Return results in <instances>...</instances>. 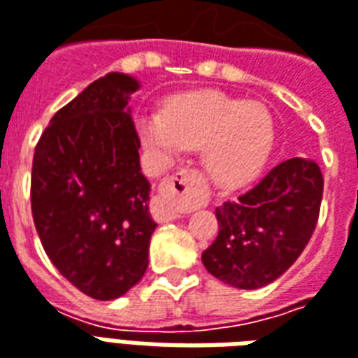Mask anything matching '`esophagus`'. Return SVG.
I'll return each instance as SVG.
<instances>
[{
  "mask_svg": "<svg viewBox=\"0 0 358 358\" xmlns=\"http://www.w3.org/2000/svg\"><path fill=\"white\" fill-rule=\"evenodd\" d=\"M162 197L155 203L153 213L161 222L174 221L180 217V209L203 205V180L196 171H184L162 182Z\"/></svg>",
  "mask_w": 358,
  "mask_h": 358,
  "instance_id": "obj_1",
  "label": "esophagus"
}]
</instances>
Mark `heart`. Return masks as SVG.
<instances>
[{"label": "heart", "instance_id": "1", "mask_svg": "<svg viewBox=\"0 0 358 358\" xmlns=\"http://www.w3.org/2000/svg\"><path fill=\"white\" fill-rule=\"evenodd\" d=\"M136 131L159 164L182 151L201 149L205 174L221 189L254 182L275 147V118L259 102L222 92H192L172 99L161 112H139Z\"/></svg>", "mask_w": 358, "mask_h": 358}]
</instances>
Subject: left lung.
<instances>
[{
  "label": "left lung",
  "instance_id": "left-lung-1",
  "mask_svg": "<svg viewBox=\"0 0 358 358\" xmlns=\"http://www.w3.org/2000/svg\"><path fill=\"white\" fill-rule=\"evenodd\" d=\"M322 192L324 178L312 159L279 162L238 199L215 209L219 234L201 254L205 269L246 291L273 283L306 248Z\"/></svg>",
  "mask_w": 358,
  "mask_h": 358
}]
</instances>
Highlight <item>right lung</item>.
<instances>
[{
	"label": "right lung",
	"mask_w": 358,
	"mask_h": 358,
	"mask_svg": "<svg viewBox=\"0 0 358 358\" xmlns=\"http://www.w3.org/2000/svg\"><path fill=\"white\" fill-rule=\"evenodd\" d=\"M141 83L112 71L57 110L34 149L31 203L50 262L96 301L136 287L157 222L129 101Z\"/></svg>",
	"instance_id": "1"
}]
</instances>
